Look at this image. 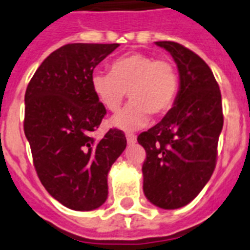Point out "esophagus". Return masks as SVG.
Instances as JSON below:
<instances>
[{
	"label": "esophagus",
	"instance_id": "esophagus-1",
	"mask_svg": "<svg viewBox=\"0 0 250 250\" xmlns=\"http://www.w3.org/2000/svg\"><path fill=\"white\" fill-rule=\"evenodd\" d=\"M126 140L127 144H134L136 142V136L134 134H126Z\"/></svg>",
	"mask_w": 250,
	"mask_h": 250
}]
</instances>
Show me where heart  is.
I'll return each instance as SVG.
<instances>
[{
  "label": "heart",
  "instance_id": "heart-1",
  "mask_svg": "<svg viewBox=\"0 0 250 250\" xmlns=\"http://www.w3.org/2000/svg\"><path fill=\"white\" fill-rule=\"evenodd\" d=\"M91 87L96 99L111 112L119 110L127 92L131 102L111 119V125L131 131L144 126L149 114L161 116L173 106L180 76L170 61L131 53L115 59L110 72L95 70Z\"/></svg>",
  "mask_w": 250,
  "mask_h": 250
}]
</instances>
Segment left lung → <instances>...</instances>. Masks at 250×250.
<instances>
[{
    "label": "left lung",
    "instance_id": "left-lung-1",
    "mask_svg": "<svg viewBox=\"0 0 250 250\" xmlns=\"http://www.w3.org/2000/svg\"><path fill=\"white\" fill-rule=\"evenodd\" d=\"M155 44L176 62L180 89L162 121L138 136L146 151L143 189L151 204L173 210L189 204L214 173L223 104L214 74L196 53L174 42Z\"/></svg>",
    "mask_w": 250,
    "mask_h": 250
}]
</instances>
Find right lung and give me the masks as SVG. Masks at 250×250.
<instances>
[{
	"mask_svg": "<svg viewBox=\"0 0 250 250\" xmlns=\"http://www.w3.org/2000/svg\"><path fill=\"white\" fill-rule=\"evenodd\" d=\"M119 44H67L40 64L25 93L23 130L34 167L46 191L77 211L100 208L107 198V174L126 148L121 130L100 142L92 133L106 108L91 87L93 69Z\"/></svg>",
	"mask_w": 250,
	"mask_h": 250,
	"instance_id": "obj_1",
	"label": "right lung"
}]
</instances>
